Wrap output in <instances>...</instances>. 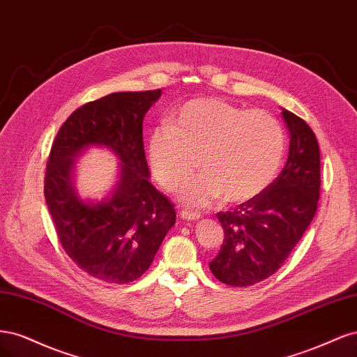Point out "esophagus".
Segmentation results:
<instances>
[{"mask_svg": "<svg viewBox=\"0 0 357 357\" xmlns=\"http://www.w3.org/2000/svg\"><path fill=\"white\" fill-rule=\"evenodd\" d=\"M179 216L182 218V220H185V221H199L200 220V213L190 212V211H181Z\"/></svg>", "mask_w": 357, "mask_h": 357, "instance_id": "esophagus-1", "label": "esophagus"}]
</instances>
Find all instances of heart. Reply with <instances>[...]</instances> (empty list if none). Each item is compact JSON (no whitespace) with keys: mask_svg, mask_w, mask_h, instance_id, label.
I'll use <instances>...</instances> for the list:
<instances>
[{"mask_svg":"<svg viewBox=\"0 0 357 357\" xmlns=\"http://www.w3.org/2000/svg\"><path fill=\"white\" fill-rule=\"evenodd\" d=\"M284 130L271 114L202 98L181 105L169 126L154 129L148 142L151 170L167 191H179L199 167L203 176L182 202L208 208L221 197L240 203L266 190L284 155Z\"/></svg>","mask_w":357,"mask_h":357,"instance_id":"1","label":"heart"}]
</instances>
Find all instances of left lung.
<instances>
[{"instance_id":"left-lung-1","label":"left lung","mask_w":357,"mask_h":357,"mask_svg":"<svg viewBox=\"0 0 357 357\" xmlns=\"http://www.w3.org/2000/svg\"><path fill=\"white\" fill-rule=\"evenodd\" d=\"M282 117L291 142L280 175L236 209L216 213L224 241L209 267L218 280L229 286L255 284L278 271L317 211L320 149L316 135L291 111L282 109Z\"/></svg>"}]
</instances>
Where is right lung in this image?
Segmentation results:
<instances>
[{"mask_svg":"<svg viewBox=\"0 0 357 357\" xmlns=\"http://www.w3.org/2000/svg\"><path fill=\"white\" fill-rule=\"evenodd\" d=\"M162 90L119 91L75 109L57 132L44 178V197L65 252L93 278L130 283L149 268L175 206L149 182L142 123ZM105 146L121 160L116 188L102 201H83L73 187L75 158Z\"/></svg>","mask_w":357,"mask_h":357,"instance_id":"obj_1","label":"right lung"}]
</instances>
